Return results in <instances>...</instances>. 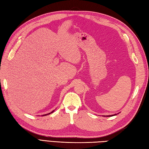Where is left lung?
<instances>
[{"label":"left lung","instance_id":"obj_1","mask_svg":"<svg viewBox=\"0 0 149 149\" xmlns=\"http://www.w3.org/2000/svg\"><path fill=\"white\" fill-rule=\"evenodd\" d=\"M115 115H116V114H115Z\"/></svg>","mask_w":149,"mask_h":149}]
</instances>
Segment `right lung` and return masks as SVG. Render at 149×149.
Returning <instances> with one entry per match:
<instances>
[{"label": "right lung", "mask_w": 149, "mask_h": 149, "mask_svg": "<svg viewBox=\"0 0 149 149\" xmlns=\"http://www.w3.org/2000/svg\"><path fill=\"white\" fill-rule=\"evenodd\" d=\"M53 112V111H52V112H51V113H52V112ZM51 113H49V114H51ZM47 114H45V115H43V116H47Z\"/></svg>", "instance_id": "obj_1"}]
</instances>
